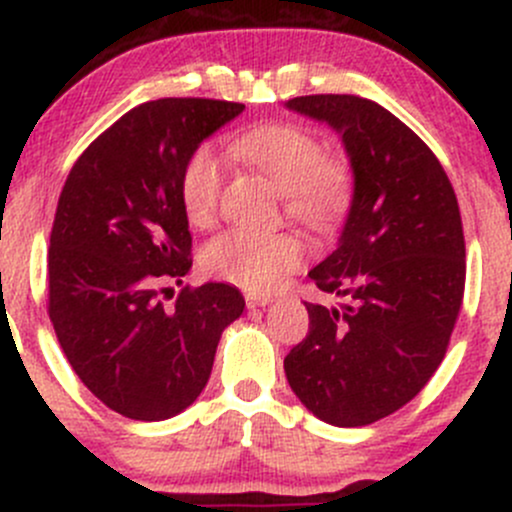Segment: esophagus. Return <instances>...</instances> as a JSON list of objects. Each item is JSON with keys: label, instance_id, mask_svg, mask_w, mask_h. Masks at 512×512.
Instances as JSON below:
<instances>
[{"label": "esophagus", "instance_id": "obj_1", "mask_svg": "<svg viewBox=\"0 0 512 512\" xmlns=\"http://www.w3.org/2000/svg\"><path fill=\"white\" fill-rule=\"evenodd\" d=\"M271 302H273L271 295H256V293L246 295V305L249 307H266V305H271Z\"/></svg>", "mask_w": 512, "mask_h": 512}]
</instances>
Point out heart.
<instances>
[{"mask_svg": "<svg viewBox=\"0 0 512 512\" xmlns=\"http://www.w3.org/2000/svg\"><path fill=\"white\" fill-rule=\"evenodd\" d=\"M234 153L261 170L283 192L285 214L310 229H329L351 200V173L339 156L324 153L322 141L305 126L263 124L234 141ZM224 166L210 146L190 153L180 173V205L192 227L210 229L219 217ZM305 258L293 234H261L232 229L202 249L210 276L236 288L263 293L295 271Z\"/></svg>", "mask_w": 512, "mask_h": 512, "instance_id": "heart-1", "label": "heart"}]
</instances>
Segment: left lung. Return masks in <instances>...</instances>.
Listing matches in <instances>:
<instances>
[{"instance_id":"left-lung-1","label":"left lung","mask_w":512,"mask_h":512,"mask_svg":"<svg viewBox=\"0 0 512 512\" xmlns=\"http://www.w3.org/2000/svg\"><path fill=\"white\" fill-rule=\"evenodd\" d=\"M285 107L332 126L354 173L337 249L307 273L349 302H305L310 332L285 376L322 422L364 427L410 403L447 354L466 280L459 205L437 156L381 104L307 95Z\"/></svg>"}]
</instances>
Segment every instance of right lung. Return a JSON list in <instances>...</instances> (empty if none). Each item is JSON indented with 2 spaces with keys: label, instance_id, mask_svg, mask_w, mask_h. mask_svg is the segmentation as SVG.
Masks as SVG:
<instances>
[{
  "label": "right lung",
  "instance_id": "add662e5",
  "mask_svg": "<svg viewBox=\"0 0 512 512\" xmlns=\"http://www.w3.org/2000/svg\"><path fill=\"white\" fill-rule=\"evenodd\" d=\"M244 104L166 97L126 112L75 161L48 249V315L80 381L109 410L158 422L207 386L219 337L244 312L227 283L180 290L192 236L180 173L207 136Z\"/></svg>",
  "mask_w": 512,
  "mask_h": 512
}]
</instances>
